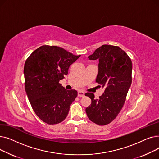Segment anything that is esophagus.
I'll return each instance as SVG.
<instances>
[{
    "mask_svg": "<svg viewBox=\"0 0 159 159\" xmlns=\"http://www.w3.org/2000/svg\"><path fill=\"white\" fill-rule=\"evenodd\" d=\"M77 94H78V97H83L85 95V93L82 91H79Z\"/></svg>",
    "mask_w": 159,
    "mask_h": 159,
    "instance_id": "esophagus-1",
    "label": "esophagus"
}]
</instances>
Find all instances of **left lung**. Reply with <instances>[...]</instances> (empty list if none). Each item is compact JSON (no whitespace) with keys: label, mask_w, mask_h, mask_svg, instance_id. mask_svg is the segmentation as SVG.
<instances>
[{"label":"left lung","mask_w":159,"mask_h":159,"mask_svg":"<svg viewBox=\"0 0 159 159\" xmlns=\"http://www.w3.org/2000/svg\"><path fill=\"white\" fill-rule=\"evenodd\" d=\"M88 58L98 60L96 82L105 90L98 99H95L92 93L85 94L91 100L86 112L91 121L104 126L116 117L124 104L132 82V63L120 48L107 44L97 48Z\"/></svg>","instance_id":"left-lung-1"}]
</instances>
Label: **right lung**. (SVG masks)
Listing matches in <instances>:
<instances>
[{
	"label": "right lung",
	"instance_id": "obj_1",
	"mask_svg": "<svg viewBox=\"0 0 159 159\" xmlns=\"http://www.w3.org/2000/svg\"><path fill=\"white\" fill-rule=\"evenodd\" d=\"M56 46H42L25 62L24 86L29 101L38 117L53 125L62 122L77 96L59 83L68 75L70 65L80 57Z\"/></svg>",
	"mask_w": 159,
	"mask_h": 159
}]
</instances>
